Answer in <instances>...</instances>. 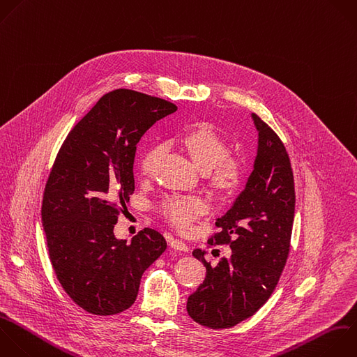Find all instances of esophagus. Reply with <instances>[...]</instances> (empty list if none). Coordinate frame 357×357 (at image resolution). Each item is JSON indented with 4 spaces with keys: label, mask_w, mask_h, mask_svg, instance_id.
<instances>
[{
    "label": "esophagus",
    "mask_w": 357,
    "mask_h": 357,
    "mask_svg": "<svg viewBox=\"0 0 357 357\" xmlns=\"http://www.w3.org/2000/svg\"><path fill=\"white\" fill-rule=\"evenodd\" d=\"M170 247L177 250V251H188V245L183 240H178V238H172L170 240Z\"/></svg>",
    "instance_id": "obj_1"
}]
</instances>
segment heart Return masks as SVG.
I'll list each match as a JSON object with an SVG mask.
<instances>
[{"instance_id": "heart-1", "label": "heart", "mask_w": 357, "mask_h": 357, "mask_svg": "<svg viewBox=\"0 0 357 357\" xmlns=\"http://www.w3.org/2000/svg\"><path fill=\"white\" fill-rule=\"evenodd\" d=\"M178 146L187 153L195 167L204 173L209 188L220 198L234 195L244 181V163L229 155L227 141L211 126L198 124L178 138ZM162 155L160 146L151 148L141 159L139 170L151 177ZM208 212V204L199 197H172L162 206V216L176 229L185 231L195 219Z\"/></svg>"}]
</instances>
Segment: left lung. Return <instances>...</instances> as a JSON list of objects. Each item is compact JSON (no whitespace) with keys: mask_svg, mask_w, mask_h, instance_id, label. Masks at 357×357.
<instances>
[{"mask_svg":"<svg viewBox=\"0 0 357 357\" xmlns=\"http://www.w3.org/2000/svg\"><path fill=\"white\" fill-rule=\"evenodd\" d=\"M252 120L258 131L254 170L208 240L209 247L230 245V259L211 266L205 251H192L205 265L206 276L188 297L187 311L212 329L231 328L265 304L290 250L296 201L290 159L278 134L257 114Z\"/></svg>","mask_w":357,"mask_h":357,"instance_id":"8db88e82","label":"left lung"}]
</instances>
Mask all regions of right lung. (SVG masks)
Instances as JSON below:
<instances>
[{"instance_id": "add662e5", "label": "right lung", "mask_w": 357, "mask_h": 357, "mask_svg": "<svg viewBox=\"0 0 357 357\" xmlns=\"http://www.w3.org/2000/svg\"><path fill=\"white\" fill-rule=\"evenodd\" d=\"M176 110L165 99L116 89L77 123L57 153L42 204L49 257L66 293L91 314L130 308L142 273L167 247L153 229L130 244L113 229L135 190L141 137Z\"/></svg>"}]
</instances>
